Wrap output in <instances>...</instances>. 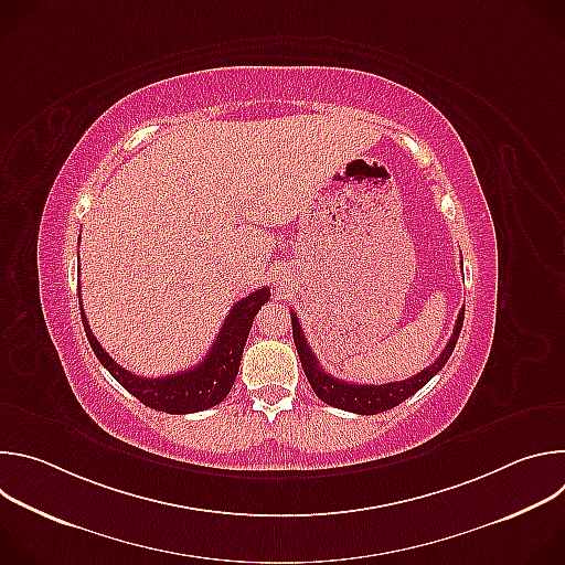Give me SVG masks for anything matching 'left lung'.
I'll return each mask as SVG.
<instances>
[{
    "label": "left lung",
    "mask_w": 565,
    "mask_h": 565,
    "mask_svg": "<svg viewBox=\"0 0 565 565\" xmlns=\"http://www.w3.org/2000/svg\"><path fill=\"white\" fill-rule=\"evenodd\" d=\"M462 317H465V306L458 312L454 333H451L445 351L438 355V360L434 364H429L418 375H414L409 380H402V382H388V384H351V382L333 377L331 373H327L319 366V360L315 358L312 349L306 342L303 329L299 327L297 312L290 310L292 340H295V347L299 353L301 369H303L315 395L319 399H324L331 407H338V409H344L351 414H360V416H375V414L388 412V409L397 407L399 402H405L409 395H414L416 391H420L447 364L449 355L454 353V347H456L460 329H462Z\"/></svg>",
    "instance_id": "1"
}]
</instances>
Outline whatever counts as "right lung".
I'll return each instance as SVG.
<instances>
[{
  "mask_svg": "<svg viewBox=\"0 0 565 565\" xmlns=\"http://www.w3.org/2000/svg\"><path fill=\"white\" fill-rule=\"evenodd\" d=\"M268 299H270V288L266 286L250 292L246 299L236 301L227 312L223 327L218 331V338L212 344L205 360L194 369L172 373L166 377H140L122 369L120 364H116L94 338L87 315L83 310V301H79V315H83V327L96 358L114 375V380L120 382V386H125L134 397H138L142 405L156 412L179 416V414L203 412L223 402V397L230 393L234 377L238 373L241 355H244V347L250 335L255 315Z\"/></svg>",
  "mask_w": 565,
  "mask_h": 565,
  "instance_id": "add662e5",
  "label": "right lung"
}]
</instances>
